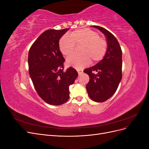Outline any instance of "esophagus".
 Masks as SVG:
<instances>
[{
	"label": "esophagus",
	"mask_w": 149,
	"mask_h": 149,
	"mask_svg": "<svg viewBox=\"0 0 149 149\" xmlns=\"http://www.w3.org/2000/svg\"><path fill=\"white\" fill-rule=\"evenodd\" d=\"M77 71L78 73V74H82V73H83V70H78Z\"/></svg>",
	"instance_id": "esophagus-1"
}]
</instances>
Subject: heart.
Here are the masks:
<instances>
[{
	"instance_id": "1",
	"label": "heart",
	"mask_w": 149,
	"mask_h": 149,
	"mask_svg": "<svg viewBox=\"0 0 149 149\" xmlns=\"http://www.w3.org/2000/svg\"><path fill=\"white\" fill-rule=\"evenodd\" d=\"M76 46L81 54L67 58L68 65L81 69L88 65L91 60L96 63L104 57L107 50V42L95 31L89 29L73 31L69 36L65 35L59 41V48L63 55L70 56L75 52Z\"/></svg>"
}]
</instances>
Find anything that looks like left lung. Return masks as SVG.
<instances>
[{
  "label": "left lung",
  "instance_id": "8db88e82",
  "mask_svg": "<svg viewBox=\"0 0 149 149\" xmlns=\"http://www.w3.org/2000/svg\"><path fill=\"white\" fill-rule=\"evenodd\" d=\"M107 39V50L103 59L84 70L89 76L86 85L88 95L95 102H104L116 91L122 79V50L118 40L110 31L101 26L94 25Z\"/></svg>",
  "mask_w": 149,
  "mask_h": 149
}]
</instances>
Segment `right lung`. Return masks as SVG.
<instances>
[{
	"label": "right lung",
	"mask_w": 149,
	"mask_h": 149,
	"mask_svg": "<svg viewBox=\"0 0 149 149\" xmlns=\"http://www.w3.org/2000/svg\"><path fill=\"white\" fill-rule=\"evenodd\" d=\"M68 29L44 31L29 53V71L35 90L52 105H61L68 100L69 86L78 75L72 67L63 71L65 60L60 50L59 40Z\"/></svg>",
	"instance_id": "add662e5"
}]
</instances>
